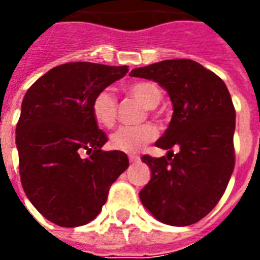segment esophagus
<instances>
[{
  "instance_id": "1",
  "label": "esophagus",
  "mask_w": 260,
  "mask_h": 260,
  "mask_svg": "<svg viewBox=\"0 0 260 260\" xmlns=\"http://www.w3.org/2000/svg\"><path fill=\"white\" fill-rule=\"evenodd\" d=\"M141 160V157L138 154H129V161L131 163H138Z\"/></svg>"
}]
</instances>
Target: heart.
Returning a JSON list of instances; mask_svg holds the SVG:
<instances>
[{
	"instance_id": "1",
	"label": "heart",
	"mask_w": 260,
	"mask_h": 260,
	"mask_svg": "<svg viewBox=\"0 0 260 260\" xmlns=\"http://www.w3.org/2000/svg\"><path fill=\"white\" fill-rule=\"evenodd\" d=\"M125 93L152 111L161 100V90L149 80H136L125 86ZM91 114L99 125L111 128L118 115V102L107 89L99 91L91 102ZM157 131L152 124L138 126H121L110 136V145L115 150L124 153H136L142 147L156 139Z\"/></svg>"
}]
</instances>
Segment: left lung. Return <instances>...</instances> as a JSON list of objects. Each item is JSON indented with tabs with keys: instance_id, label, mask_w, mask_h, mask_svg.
I'll return each instance as SVG.
<instances>
[{
	"instance_id": "1",
	"label": "left lung",
	"mask_w": 260,
	"mask_h": 260,
	"mask_svg": "<svg viewBox=\"0 0 260 260\" xmlns=\"http://www.w3.org/2000/svg\"><path fill=\"white\" fill-rule=\"evenodd\" d=\"M131 76L163 86L174 108L169 128L156 142L169 150L167 157H142L152 178L139 198L161 223H196L217 205L235 166V110L229 89L192 59H166L135 68Z\"/></svg>"
}]
</instances>
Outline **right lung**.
Listing matches in <instances>:
<instances>
[{"label":"right lung","instance_id":"1","mask_svg":"<svg viewBox=\"0 0 260 260\" xmlns=\"http://www.w3.org/2000/svg\"><path fill=\"white\" fill-rule=\"evenodd\" d=\"M128 67L68 62L50 69L26 91L16 125L20 182L44 217L61 227L91 221L114 181L129 166L124 152L102 150L91 102Z\"/></svg>","mask_w":260,"mask_h":260}]
</instances>
